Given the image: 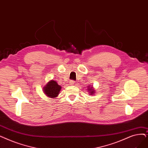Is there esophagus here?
<instances>
[{
    "label": "esophagus",
    "instance_id": "1",
    "mask_svg": "<svg viewBox=\"0 0 148 148\" xmlns=\"http://www.w3.org/2000/svg\"><path fill=\"white\" fill-rule=\"evenodd\" d=\"M69 84H71V85H74V84H75V81H74V80H70Z\"/></svg>",
    "mask_w": 148,
    "mask_h": 148
}]
</instances>
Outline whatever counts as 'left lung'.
Masks as SVG:
<instances>
[{
	"label": "left lung",
	"mask_w": 148,
	"mask_h": 148,
	"mask_svg": "<svg viewBox=\"0 0 148 148\" xmlns=\"http://www.w3.org/2000/svg\"><path fill=\"white\" fill-rule=\"evenodd\" d=\"M90 87V86H89ZM88 90H89V92H90V94H91V95H92V94H94V93H95V92H94V89H92V87H91V88H89V89H88Z\"/></svg>",
	"instance_id": "8db88e82"
}]
</instances>
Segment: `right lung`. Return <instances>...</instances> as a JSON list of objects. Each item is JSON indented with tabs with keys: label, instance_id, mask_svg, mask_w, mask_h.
Returning <instances> with one entry per match:
<instances>
[{
	"label": "right lung",
	"instance_id": "obj_1",
	"mask_svg": "<svg viewBox=\"0 0 148 148\" xmlns=\"http://www.w3.org/2000/svg\"><path fill=\"white\" fill-rule=\"evenodd\" d=\"M62 87L57 83L51 80L43 87V92L50 98H56L60 93Z\"/></svg>",
	"mask_w": 148,
	"mask_h": 148
}]
</instances>
